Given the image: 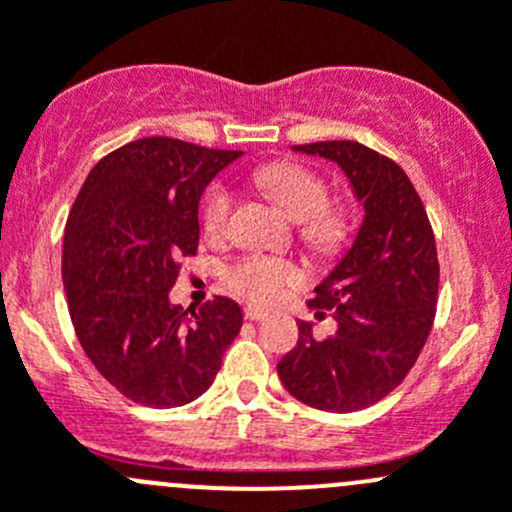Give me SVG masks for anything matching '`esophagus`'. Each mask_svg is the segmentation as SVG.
Wrapping results in <instances>:
<instances>
[{
  "label": "esophagus",
  "instance_id": "obj_1",
  "mask_svg": "<svg viewBox=\"0 0 512 512\" xmlns=\"http://www.w3.org/2000/svg\"><path fill=\"white\" fill-rule=\"evenodd\" d=\"M245 319H250V322H262V319H267V312H262V309L257 307H247Z\"/></svg>",
  "mask_w": 512,
  "mask_h": 512
}]
</instances>
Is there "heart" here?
Returning <instances> with one entry per match:
<instances>
[{"mask_svg": "<svg viewBox=\"0 0 512 512\" xmlns=\"http://www.w3.org/2000/svg\"><path fill=\"white\" fill-rule=\"evenodd\" d=\"M257 188L265 190L289 220L302 223V235L319 250H337L349 235V218L342 210L327 208V183L309 168L294 163L262 165L252 173ZM232 193L225 185H215L205 200V227L213 235H223L230 223ZM304 280L302 267L270 255H247L227 267L225 282L232 292L257 304H272L287 287Z\"/></svg>", "mask_w": 512, "mask_h": 512, "instance_id": "1", "label": "heart"}]
</instances>
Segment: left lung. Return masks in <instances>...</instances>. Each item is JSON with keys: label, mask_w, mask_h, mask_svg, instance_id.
Here are the masks:
<instances>
[{"label": "left lung", "mask_w": 512, "mask_h": 512, "mask_svg": "<svg viewBox=\"0 0 512 512\" xmlns=\"http://www.w3.org/2000/svg\"><path fill=\"white\" fill-rule=\"evenodd\" d=\"M292 151L337 163L364 218L309 302L334 309L337 332L317 339L312 324L299 322L297 344L277 374L302 404L349 414L384 399L416 364L436 314V242L421 198L394 160L356 141Z\"/></svg>", "instance_id": "1"}]
</instances>
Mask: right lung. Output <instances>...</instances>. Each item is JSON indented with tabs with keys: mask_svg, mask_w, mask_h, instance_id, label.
I'll use <instances>...</instances> for the list:
<instances>
[{
	"mask_svg": "<svg viewBox=\"0 0 512 512\" xmlns=\"http://www.w3.org/2000/svg\"><path fill=\"white\" fill-rule=\"evenodd\" d=\"M242 151L141 138L108 153L81 185L64 232L66 302L76 337L103 379L153 409L203 396L242 309L215 297L198 312L170 299L178 257L198 250V203Z\"/></svg>",
	"mask_w": 512,
	"mask_h": 512,
	"instance_id": "add662e5",
	"label": "right lung"
}]
</instances>
